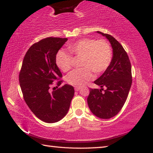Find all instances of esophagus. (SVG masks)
I'll use <instances>...</instances> for the list:
<instances>
[{
    "instance_id": "obj_1",
    "label": "esophagus",
    "mask_w": 153,
    "mask_h": 153,
    "mask_svg": "<svg viewBox=\"0 0 153 153\" xmlns=\"http://www.w3.org/2000/svg\"><path fill=\"white\" fill-rule=\"evenodd\" d=\"M79 90H80V87L75 86V90H76V91H79Z\"/></svg>"
}]
</instances>
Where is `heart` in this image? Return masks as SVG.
Instances as JSON below:
<instances>
[{"label":"heart","instance_id":"1","mask_svg":"<svg viewBox=\"0 0 153 153\" xmlns=\"http://www.w3.org/2000/svg\"><path fill=\"white\" fill-rule=\"evenodd\" d=\"M67 49L72 55L81 57L79 65L82 68L74 69L66 77L69 84L82 86L94 77L92 71L100 74L107 70L113 59V51L107 41L93 38H82L69 44ZM55 62L61 71L66 72L71 69L72 57L63 50L57 52Z\"/></svg>","mask_w":153,"mask_h":153}]
</instances>
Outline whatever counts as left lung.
Here are the masks:
<instances>
[{"label":"left lung","mask_w":153,"mask_h":153,"mask_svg":"<svg viewBox=\"0 0 153 153\" xmlns=\"http://www.w3.org/2000/svg\"><path fill=\"white\" fill-rule=\"evenodd\" d=\"M97 32L110 42L113 59L107 70L94 82L100 89L90 88L87 101L94 115L110 119L120 112L128 98L132 82L131 67L128 54L121 44L112 36Z\"/></svg>","instance_id":"left-lung-1"}]
</instances>
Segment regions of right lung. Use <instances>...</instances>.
I'll return each instance as SVG.
<instances>
[{
    "label": "right lung",
    "mask_w": 153,
    "mask_h": 153,
    "mask_svg": "<svg viewBox=\"0 0 153 153\" xmlns=\"http://www.w3.org/2000/svg\"><path fill=\"white\" fill-rule=\"evenodd\" d=\"M67 38L48 37L33 44L24 58L19 81L28 107L40 120L57 122L66 115L74 95V88L65 84L50 92L51 85L60 79L62 74L55 56ZM62 80L57 85L61 84Z\"/></svg>",
    "instance_id": "add662e5"
}]
</instances>
